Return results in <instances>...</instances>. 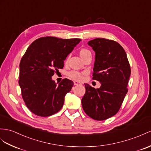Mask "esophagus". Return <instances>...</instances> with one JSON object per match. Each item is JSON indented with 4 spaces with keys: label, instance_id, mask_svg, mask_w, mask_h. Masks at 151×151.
I'll use <instances>...</instances> for the list:
<instances>
[{
    "label": "esophagus",
    "instance_id": "34e87169",
    "mask_svg": "<svg viewBox=\"0 0 151 151\" xmlns=\"http://www.w3.org/2000/svg\"><path fill=\"white\" fill-rule=\"evenodd\" d=\"M73 84H74V85H80V84H81V83L78 82V81H73Z\"/></svg>",
    "mask_w": 151,
    "mask_h": 151
}]
</instances>
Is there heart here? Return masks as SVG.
I'll list each match as a JSON object with an SVG mask.
<instances>
[{
    "instance_id": "obj_1",
    "label": "heart",
    "mask_w": 151,
    "mask_h": 151,
    "mask_svg": "<svg viewBox=\"0 0 151 151\" xmlns=\"http://www.w3.org/2000/svg\"><path fill=\"white\" fill-rule=\"evenodd\" d=\"M89 54H91L90 51L86 49H81L79 50V55H80V56L82 58L83 60H84V59ZM67 60H68V59L66 60V62L67 61ZM83 74H84L83 73L78 72V71H76V70H72V71H70L68 73V76L70 77V78H72L73 80H76V81L81 80L83 78Z\"/></svg>"
}]
</instances>
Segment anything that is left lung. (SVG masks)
<instances>
[{
  "label": "left lung",
  "instance_id": "1",
  "mask_svg": "<svg viewBox=\"0 0 151 151\" xmlns=\"http://www.w3.org/2000/svg\"><path fill=\"white\" fill-rule=\"evenodd\" d=\"M95 52L92 79L101 84L95 89L84 84V111L91 119L104 120L119 111L127 93L131 68L123 47L113 40L95 38L88 42Z\"/></svg>",
  "mask_w": 151,
  "mask_h": 151
}]
</instances>
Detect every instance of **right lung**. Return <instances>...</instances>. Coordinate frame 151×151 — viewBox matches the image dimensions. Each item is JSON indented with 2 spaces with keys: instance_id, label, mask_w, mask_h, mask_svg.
<instances>
[{
  "instance_id": "right-lung-1",
  "label": "right lung",
  "mask_w": 151,
  "mask_h": 151,
  "mask_svg": "<svg viewBox=\"0 0 151 151\" xmlns=\"http://www.w3.org/2000/svg\"><path fill=\"white\" fill-rule=\"evenodd\" d=\"M81 40L47 36L36 40L27 48L20 61L18 83L25 105L32 113L49 116L63 107L73 83L65 79L57 85L51 77L63 68L66 58Z\"/></svg>"
}]
</instances>
